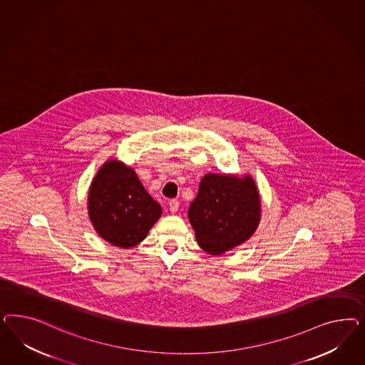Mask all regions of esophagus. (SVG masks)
Here are the masks:
<instances>
[{
	"label": "esophagus",
	"mask_w": 365,
	"mask_h": 365,
	"mask_svg": "<svg viewBox=\"0 0 365 365\" xmlns=\"http://www.w3.org/2000/svg\"><path fill=\"white\" fill-rule=\"evenodd\" d=\"M168 206H170V211L171 212H175L179 209V200L178 199H171L170 202H168Z\"/></svg>",
	"instance_id": "esophagus-1"
}]
</instances>
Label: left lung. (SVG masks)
I'll return each instance as SVG.
<instances>
[{
	"label": "left lung",
	"instance_id": "obj_1",
	"mask_svg": "<svg viewBox=\"0 0 365 365\" xmlns=\"http://www.w3.org/2000/svg\"><path fill=\"white\" fill-rule=\"evenodd\" d=\"M259 195L253 179L207 174L188 209L199 246L222 255L245 242L259 221Z\"/></svg>",
	"mask_w": 365,
	"mask_h": 365
}]
</instances>
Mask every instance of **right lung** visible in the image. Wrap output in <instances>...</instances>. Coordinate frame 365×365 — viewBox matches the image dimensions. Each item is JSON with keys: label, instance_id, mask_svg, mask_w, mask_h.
<instances>
[{"label": "right lung", "instance_id": "add662e5", "mask_svg": "<svg viewBox=\"0 0 365 365\" xmlns=\"http://www.w3.org/2000/svg\"><path fill=\"white\" fill-rule=\"evenodd\" d=\"M89 218L106 241L131 247L143 241L162 207L144 190L133 168L116 160L101 167L89 188Z\"/></svg>", "mask_w": 365, "mask_h": 365}]
</instances>
